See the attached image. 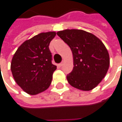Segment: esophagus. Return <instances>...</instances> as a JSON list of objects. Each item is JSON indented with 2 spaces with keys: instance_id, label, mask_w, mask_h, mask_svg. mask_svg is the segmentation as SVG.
I'll return each instance as SVG.
<instances>
[{
  "instance_id": "obj_1",
  "label": "esophagus",
  "mask_w": 122,
  "mask_h": 122,
  "mask_svg": "<svg viewBox=\"0 0 122 122\" xmlns=\"http://www.w3.org/2000/svg\"><path fill=\"white\" fill-rule=\"evenodd\" d=\"M63 63H64V62H63H63H61V63L59 64L58 66H59V67H62V66H63Z\"/></svg>"
}]
</instances>
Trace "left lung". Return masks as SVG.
I'll use <instances>...</instances> for the list:
<instances>
[{
  "label": "left lung",
  "mask_w": 122,
  "mask_h": 122,
  "mask_svg": "<svg viewBox=\"0 0 122 122\" xmlns=\"http://www.w3.org/2000/svg\"><path fill=\"white\" fill-rule=\"evenodd\" d=\"M57 34L73 53L74 67L67 75L68 82L82 91L93 89L104 78L110 66L105 46L97 36L81 30H65Z\"/></svg>",
  "instance_id": "1"
}]
</instances>
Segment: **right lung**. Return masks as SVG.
<instances>
[{
	"mask_svg": "<svg viewBox=\"0 0 122 122\" xmlns=\"http://www.w3.org/2000/svg\"><path fill=\"white\" fill-rule=\"evenodd\" d=\"M55 31L41 33L25 41L14 53L10 69L15 81L26 93L36 95L47 90L57 66L53 65L49 43Z\"/></svg>",
	"mask_w": 122,
	"mask_h": 122,
	"instance_id": "add662e5",
	"label": "right lung"
}]
</instances>
